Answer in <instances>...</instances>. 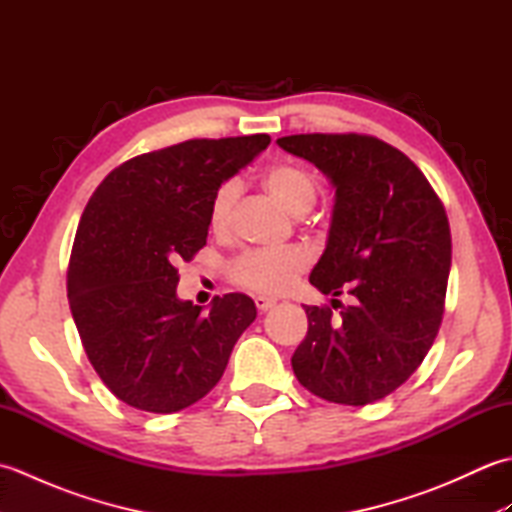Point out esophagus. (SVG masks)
I'll list each match as a JSON object with an SVG mask.
<instances>
[{"label": "esophagus", "mask_w": 512, "mask_h": 512, "mask_svg": "<svg viewBox=\"0 0 512 512\" xmlns=\"http://www.w3.org/2000/svg\"><path fill=\"white\" fill-rule=\"evenodd\" d=\"M275 303H277V299H273V297H262V295L255 297V306H257L259 312H268L270 308L275 306Z\"/></svg>", "instance_id": "obj_1"}]
</instances>
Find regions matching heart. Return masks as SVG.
I'll list each match as a JSON object with an SVG mask.
<instances>
[{"instance_id":"1","label":"heart","mask_w":512,"mask_h":512,"mask_svg":"<svg viewBox=\"0 0 512 512\" xmlns=\"http://www.w3.org/2000/svg\"><path fill=\"white\" fill-rule=\"evenodd\" d=\"M262 187L295 217L306 215L317 202L319 193L310 171L292 165V162L268 167L262 176ZM237 200V180H226L215 189L209 206V224L215 233L228 231ZM308 264V253L297 246L281 250H248L231 264V277L248 290L264 292V295H279V292L292 286V281L308 268Z\"/></svg>"}]
</instances>
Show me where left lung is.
Here are the masks:
<instances>
[{
	"label": "left lung",
	"instance_id": "left-lung-1",
	"mask_svg": "<svg viewBox=\"0 0 512 512\" xmlns=\"http://www.w3.org/2000/svg\"><path fill=\"white\" fill-rule=\"evenodd\" d=\"M277 145L334 187L328 244L310 284L354 297L336 321L330 308L303 306L308 334L292 369L314 396L369 405L405 383L436 341L451 270L447 213L424 173L374 136L297 134Z\"/></svg>",
	"mask_w": 512,
	"mask_h": 512
}]
</instances>
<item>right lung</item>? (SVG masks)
I'll return each mask as SVG.
<instances>
[{
  "label": "right lung",
  "mask_w": 512,
  "mask_h": 512,
  "mask_svg": "<svg viewBox=\"0 0 512 512\" xmlns=\"http://www.w3.org/2000/svg\"><path fill=\"white\" fill-rule=\"evenodd\" d=\"M270 145L268 134L184 140L123 162L81 215L68 299L92 367L129 407L173 413L222 378L255 301L233 292L209 312L176 295V264L209 235L215 189Z\"/></svg>",
  "instance_id": "1"
}]
</instances>
